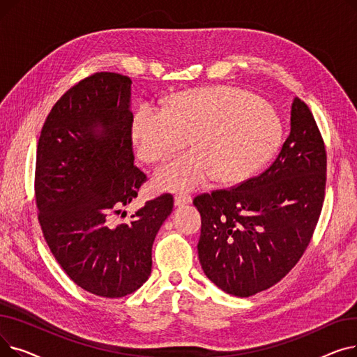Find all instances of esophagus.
<instances>
[{
  "label": "esophagus",
  "mask_w": 357,
  "mask_h": 357,
  "mask_svg": "<svg viewBox=\"0 0 357 357\" xmlns=\"http://www.w3.org/2000/svg\"><path fill=\"white\" fill-rule=\"evenodd\" d=\"M191 201H192V198L188 194H176L175 195V205H176V207H183L185 204H190Z\"/></svg>",
  "instance_id": "obj_1"
}]
</instances>
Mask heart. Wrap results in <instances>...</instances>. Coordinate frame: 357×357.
<instances>
[{
  "label": "heart",
  "instance_id": "1",
  "mask_svg": "<svg viewBox=\"0 0 357 357\" xmlns=\"http://www.w3.org/2000/svg\"><path fill=\"white\" fill-rule=\"evenodd\" d=\"M139 156L150 163L195 150L160 167L163 190H192L215 176L220 183L252 178L276 152L282 127L275 111L236 86H208L178 93L166 109L146 105L133 123Z\"/></svg>",
  "mask_w": 357,
  "mask_h": 357
}]
</instances>
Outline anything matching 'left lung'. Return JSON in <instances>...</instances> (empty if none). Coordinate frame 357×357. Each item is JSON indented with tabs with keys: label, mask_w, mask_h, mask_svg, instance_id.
<instances>
[{
	"label": "left lung",
	"mask_w": 357,
	"mask_h": 357,
	"mask_svg": "<svg viewBox=\"0 0 357 357\" xmlns=\"http://www.w3.org/2000/svg\"><path fill=\"white\" fill-rule=\"evenodd\" d=\"M326 171L323 136L308 105L295 98L291 133L265 172L194 198L201 214L198 256L211 282L245 298L285 278L320 218Z\"/></svg>",
	"instance_id": "obj_1"
}]
</instances>
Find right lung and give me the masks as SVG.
Returning a JSON list of instances; mask_svg holds the SVG:
<instances>
[{"mask_svg": "<svg viewBox=\"0 0 357 357\" xmlns=\"http://www.w3.org/2000/svg\"><path fill=\"white\" fill-rule=\"evenodd\" d=\"M130 86L114 72L84 78L53 105L37 144L34 194L43 237L73 282L104 298L126 296L146 282L155 237L174 208V197L162 194L127 221L114 220L147 181L135 165Z\"/></svg>", "mask_w": 357, "mask_h": 357, "instance_id": "1", "label": "right lung"}]
</instances>
